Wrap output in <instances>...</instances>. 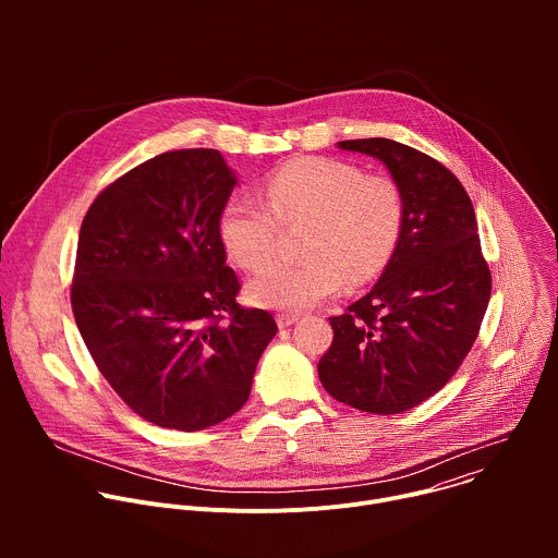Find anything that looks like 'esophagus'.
<instances>
[{"mask_svg": "<svg viewBox=\"0 0 558 558\" xmlns=\"http://www.w3.org/2000/svg\"><path fill=\"white\" fill-rule=\"evenodd\" d=\"M298 320H300V315H295V313H278L276 315V323L280 329H287V327L295 325Z\"/></svg>", "mask_w": 558, "mask_h": 558, "instance_id": "obj_1", "label": "esophagus"}]
</instances>
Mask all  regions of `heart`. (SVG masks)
Returning <instances> with one entry per match:
<instances>
[{"instance_id":"b5f03b06","label":"heart","mask_w":558,"mask_h":558,"mask_svg":"<svg viewBox=\"0 0 558 558\" xmlns=\"http://www.w3.org/2000/svg\"><path fill=\"white\" fill-rule=\"evenodd\" d=\"M267 204L233 194L220 209L218 235L241 267H265L280 227L306 222L300 263H274L247 284L252 304L300 313L331 298L340 282L362 284L377 276L400 241L404 201L384 177H364L355 166L331 158H295L274 170L265 185Z\"/></svg>"}]
</instances>
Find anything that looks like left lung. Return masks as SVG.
<instances>
[{
  "instance_id": "8db88e82",
  "label": "left lung",
  "mask_w": 558,
  "mask_h": 558,
  "mask_svg": "<svg viewBox=\"0 0 558 558\" xmlns=\"http://www.w3.org/2000/svg\"><path fill=\"white\" fill-rule=\"evenodd\" d=\"M338 147L384 163L402 194L404 220L375 287L344 315L329 317L333 342L317 375L342 404L404 413L444 388L472 349L493 278L472 203L450 170L390 138Z\"/></svg>"
}]
</instances>
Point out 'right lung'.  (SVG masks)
I'll return each mask as SVG.
<instances>
[{
    "instance_id": "right-lung-1",
    "label": "right lung",
    "mask_w": 558,
    "mask_h": 558,
    "mask_svg": "<svg viewBox=\"0 0 558 558\" xmlns=\"http://www.w3.org/2000/svg\"><path fill=\"white\" fill-rule=\"evenodd\" d=\"M238 183L218 149L158 154L106 187L78 231L72 313L143 420L205 430L241 411L278 327L235 302L218 216Z\"/></svg>"
}]
</instances>
